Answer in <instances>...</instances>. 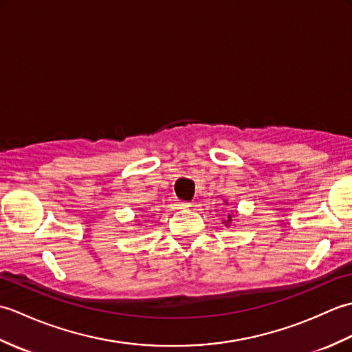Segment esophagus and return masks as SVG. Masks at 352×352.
<instances>
[{
  "label": "esophagus",
  "mask_w": 352,
  "mask_h": 352,
  "mask_svg": "<svg viewBox=\"0 0 352 352\" xmlns=\"http://www.w3.org/2000/svg\"><path fill=\"white\" fill-rule=\"evenodd\" d=\"M190 206H192L190 203H180V204H178V207L183 208V210H186V208H189Z\"/></svg>",
  "instance_id": "34e87169"
}]
</instances>
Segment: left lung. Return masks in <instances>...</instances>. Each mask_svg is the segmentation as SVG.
<instances>
[{
  "instance_id": "left-lung-1",
  "label": "left lung",
  "mask_w": 352,
  "mask_h": 352,
  "mask_svg": "<svg viewBox=\"0 0 352 352\" xmlns=\"http://www.w3.org/2000/svg\"><path fill=\"white\" fill-rule=\"evenodd\" d=\"M231 218H233V216H231V214H228V219H227V223H226V226H230V222H231Z\"/></svg>"
}]
</instances>
